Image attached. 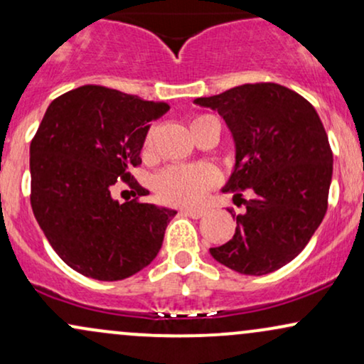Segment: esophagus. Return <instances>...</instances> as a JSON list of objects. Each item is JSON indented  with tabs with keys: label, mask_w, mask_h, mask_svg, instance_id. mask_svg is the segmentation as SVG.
Here are the masks:
<instances>
[{
	"label": "esophagus",
	"mask_w": 364,
	"mask_h": 364,
	"mask_svg": "<svg viewBox=\"0 0 364 364\" xmlns=\"http://www.w3.org/2000/svg\"><path fill=\"white\" fill-rule=\"evenodd\" d=\"M181 212L185 213V215L191 217V218H201V217L205 215L203 210H200V208H183Z\"/></svg>",
	"instance_id": "34e87169"
}]
</instances>
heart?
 Segmentation results:
<instances>
[{
  "label": "heart",
  "instance_id": "obj_1",
  "mask_svg": "<svg viewBox=\"0 0 364 364\" xmlns=\"http://www.w3.org/2000/svg\"><path fill=\"white\" fill-rule=\"evenodd\" d=\"M207 117H200L193 120H203ZM191 124V125H193ZM152 139L147 135L144 142V156L151 152ZM217 181V173L210 166L196 164V166H171L164 169L159 176L156 178V191L159 198L166 203L174 205H191L201 200V196L207 193V190Z\"/></svg>",
  "mask_w": 364,
  "mask_h": 364
}]
</instances>
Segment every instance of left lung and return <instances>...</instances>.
Instances as JSON below:
<instances>
[{
	"label": "left lung",
	"mask_w": 364,
	"mask_h": 364,
	"mask_svg": "<svg viewBox=\"0 0 364 364\" xmlns=\"http://www.w3.org/2000/svg\"><path fill=\"white\" fill-rule=\"evenodd\" d=\"M218 112L230 130L235 164L224 191L247 189L235 234L212 247L215 261L240 274L273 273L295 259L327 210L332 151L321 118L304 96L256 82L193 100ZM232 213V212H230Z\"/></svg>",
	"instance_id": "left-lung-1"
}]
</instances>
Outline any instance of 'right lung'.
<instances>
[{"mask_svg": "<svg viewBox=\"0 0 364 364\" xmlns=\"http://www.w3.org/2000/svg\"><path fill=\"white\" fill-rule=\"evenodd\" d=\"M169 110L164 102L103 86H81L49 105L30 144L33 215L57 256L74 271L118 282L151 264L176 210L120 201L117 179L135 195L149 191L130 181L142 163L149 122Z\"/></svg>", "mask_w": 364, "mask_h": 364, "instance_id": "add662e5", "label": "right lung"}]
</instances>
